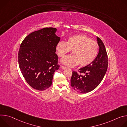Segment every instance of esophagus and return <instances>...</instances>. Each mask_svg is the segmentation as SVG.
<instances>
[{"instance_id": "1", "label": "esophagus", "mask_w": 127, "mask_h": 127, "mask_svg": "<svg viewBox=\"0 0 127 127\" xmlns=\"http://www.w3.org/2000/svg\"><path fill=\"white\" fill-rule=\"evenodd\" d=\"M61 68H62V69H66V67H65V66H63V65H61Z\"/></svg>"}]
</instances>
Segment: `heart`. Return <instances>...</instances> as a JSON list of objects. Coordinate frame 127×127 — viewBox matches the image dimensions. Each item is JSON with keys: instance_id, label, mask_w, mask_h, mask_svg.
<instances>
[{"instance_id": "b5f03b06", "label": "heart", "mask_w": 127, "mask_h": 127, "mask_svg": "<svg viewBox=\"0 0 127 127\" xmlns=\"http://www.w3.org/2000/svg\"><path fill=\"white\" fill-rule=\"evenodd\" d=\"M58 55L63 57L72 50V54L67 55L61 60L64 64L73 67L80 64L85 66L91 64L95 60L98 51L97 42L83 34L70 36L67 42L61 41L56 45Z\"/></svg>"}]
</instances>
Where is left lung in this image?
Listing matches in <instances>:
<instances>
[{
    "label": "left lung",
    "mask_w": 127,
    "mask_h": 127,
    "mask_svg": "<svg viewBox=\"0 0 127 127\" xmlns=\"http://www.w3.org/2000/svg\"><path fill=\"white\" fill-rule=\"evenodd\" d=\"M99 47L96 58L90 64L79 69L83 75L73 72L71 85L78 93H86L95 89L102 80L107 69L108 58L105 46L102 40L97 37Z\"/></svg>",
    "instance_id": "8db88e82"
}]
</instances>
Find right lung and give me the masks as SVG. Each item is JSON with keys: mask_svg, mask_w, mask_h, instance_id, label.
<instances>
[{"mask_svg": "<svg viewBox=\"0 0 127 127\" xmlns=\"http://www.w3.org/2000/svg\"><path fill=\"white\" fill-rule=\"evenodd\" d=\"M55 28H44L28 35L20 46L19 64L26 82L33 88L43 91L52 84L53 74L59 69L56 45L61 38Z\"/></svg>", "mask_w": 127, "mask_h": 127, "instance_id": "right-lung-1", "label": "right lung"}]
</instances>
